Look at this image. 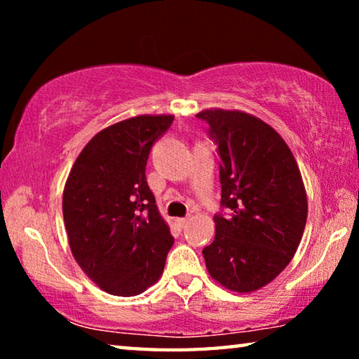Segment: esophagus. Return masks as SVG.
<instances>
[{"instance_id":"34e87169","label":"esophagus","mask_w":359,"mask_h":359,"mask_svg":"<svg viewBox=\"0 0 359 359\" xmlns=\"http://www.w3.org/2000/svg\"><path fill=\"white\" fill-rule=\"evenodd\" d=\"M188 222H190V220H188V218H177V220H175V223H177L179 228H185L187 224H188Z\"/></svg>"}]
</instances>
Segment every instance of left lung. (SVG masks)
<instances>
[{
	"mask_svg": "<svg viewBox=\"0 0 359 359\" xmlns=\"http://www.w3.org/2000/svg\"><path fill=\"white\" fill-rule=\"evenodd\" d=\"M196 117L209 125L220 155L222 212L214 217L215 239L203 250L205 266L223 287L250 293L274 280L296 253L306 188L288 145L263 120L222 109Z\"/></svg>",
	"mask_w": 359,
	"mask_h": 359,
	"instance_id": "8db88e82",
	"label": "left lung"
}]
</instances>
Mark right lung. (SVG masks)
<instances>
[{
  "mask_svg": "<svg viewBox=\"0 0 359 359\" xmlns=\"http://www.w3.org/2000/svg\"><path fill=\"white\" fill-rule=\"evenodd\" d=\"M172 115H139L85 145L63 191L71 252L101 290L136 296L160 278L174 238L145 179L151 145Z\"/></svg>",
  "mask_w": 359,
  "mask_h": 359,
  "instance_id": "right-lung-1",
  "label": "right lung"
}]
</instances>
